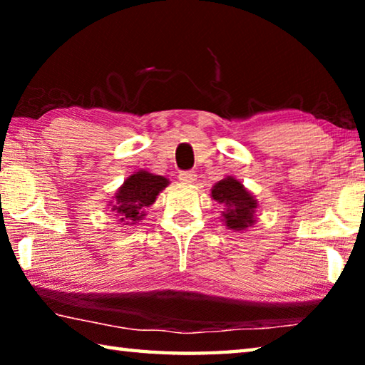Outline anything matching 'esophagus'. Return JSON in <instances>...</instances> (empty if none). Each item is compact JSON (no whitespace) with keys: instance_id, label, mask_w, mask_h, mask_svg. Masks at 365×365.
<instances>
[{"instance_id":"obj_1","label":"esophagus","mask_w":365,"mask_h":365,"mask_svg":"<svg viewBox=\"0 0 365 365\" xmlns=\"http://www.w3.org/2000/svg\"><path fill=\"white\" fill-rule=\"evenodd\" d=\"M178 180H180L182 183H187V185H191L196 182V174L195 172H180V175H178Z\"/></svg>"}]
</instances>
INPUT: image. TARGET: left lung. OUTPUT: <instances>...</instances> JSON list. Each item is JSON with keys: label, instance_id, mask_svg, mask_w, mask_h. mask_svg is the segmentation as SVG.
<instances>
[{"label": "left lung", "instance_id": "8db88e82", "mask_svg": "<svg viewBox=\"0 0 365 365\" xmlns=\"http://www.w3.org/2000/svg\"><path fill=\"white\" fill-rule=\"evenodd\" d=\"M211 197L224 206L222 222L230 230L242 232L256 224L257 200L235 177L227 175L215 183Z\"/></svg>", "mask_w": 365, "mask_h": 365}]
</instances>
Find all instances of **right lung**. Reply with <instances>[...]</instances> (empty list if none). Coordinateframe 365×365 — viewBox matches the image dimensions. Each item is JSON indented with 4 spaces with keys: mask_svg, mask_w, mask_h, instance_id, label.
Here are the masks:
<instances>
[{
    "mask_svg": "<svg viewBox=\"0 0 365 365\" xmlns=\"http://www.w3.org/2000/svg\"><path fill=\"white\" fill-rule=\"evenodd\" d=\"M169 185V178L148 170L133 172L109 202L110 211L123 225H133L143 220L145 209L154 205L158 195Z\"/></svg>",
    "mask_w": 365,
    "mask_h": 365,
    "instance_id": "add662e5",
    "label": "right lung"
}]
</instances>
